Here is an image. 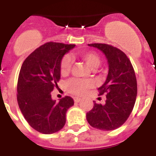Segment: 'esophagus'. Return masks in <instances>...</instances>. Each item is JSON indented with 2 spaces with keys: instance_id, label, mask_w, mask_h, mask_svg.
Returning a JSON list of instances; mask_svg holds the SVG:
<instances>
[{
  "instance_id": "34e87169",
  "label": "esophagus",
  "mask_w": 156,
  "mask_h": 156,
  "mask_svg": "<svg viewBox=\"0 0 156 156\" xmlns=\"http://www.w3.org/2000/svg\"><path fill=\"white\" fill-rule=\"evenodd\" d=\"M81 101L80 98H74V101L75 102H80Z\"/></svg>"
}]
</instances>
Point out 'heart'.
<instances>
[{
	"instance_id": "1",
	"label": "heart",
	"mask_w": 156,
	"mask_h": 156,
	"mask_svg": "<svg viewBox=\"0 0 156 156\" xmlns=\"http://www.w3.org/2000/svg\"><path fill=\"white\" fill-rule=\"evenodd\" d=\"M80 57L91 69L98 68L101 64V58L94 51H85L80 54ZM73 58L70 55H65L60 62V72L62 75L70 71L73 65ZM94 86V82L90 79L72 78L66 83V87L69 92L76 95H82Z\"/></svg>"
}]
</instances>
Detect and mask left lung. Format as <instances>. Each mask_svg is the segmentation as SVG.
I'll list each match as a JSON object with an SVG mask.
<instances>
[{"label": "left lung", "instance_id": "1", "mask_svg": "<svg viewBox=\"0 0 156 156\" xmlns=\"http://www.w3.org/2000/svg\"><path fill=\"white\" fill-rule=\"evenodd\" d=\"M103 52L108 60V73L98 88L105 94V104H94L87 113L89 124L101 130H112L122 126L131 113L137 98V79L131 62L124 52L106 44H90Z\"/></svg>", "mask_w": 156, "mask_h": 156}]
</instances>
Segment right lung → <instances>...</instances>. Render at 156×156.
<instances>
[{
	"mask_svg": "<svg viewBox=\"0 0 156 156\" xmlns=\"http://www.w3.org/2000/svg\"><path fill=\"white\" fill-rule=\"evenodd\" d=\"M75 44L48 42L25 59L19 72L17 101L23 116L31 127L44 134L54 133L66 124V114L74 105L66 96L58 102L51 92L60 80V62Z\"/></svg>",
	"mask_w": 156,
	"mask_h": 156,
	"instance_id": "add662e5",
	"label": "right lung"
}]
</instances>
